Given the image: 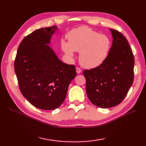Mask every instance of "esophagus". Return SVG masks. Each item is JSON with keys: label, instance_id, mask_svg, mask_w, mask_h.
Here are the masks:
<instances>
[{"label": "esophagus", "instance_id": "1", "mask_svg": "<svg viewBox=\"0 0 146 146\" xmlns=\"http://www.w3.org/2000/svg\"><path fill=\"white\" fill-rule=\"evenodd\" d=\"M76 71L77 73L80 74V73H81L82 70H81V69H80V68H78V67H76Z\"/></svg>", "mask_w": 146, "mask_h": 146}]
</instances>
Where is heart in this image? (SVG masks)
<instances>
[{"instance_id": "1", "label": "heart", "mask_w": 146, "mask_h": 146, "mask_svg": "<svg viewBox=\"0 0 146 146\" xmlns=\"http://www.w3.org/2000/svg\"><path fill=\"white\" fill-rule=\"evenodd\" d=\"M68 42L61 40V48L70 58L74 51L80 52L79 62L86 68H95L107 58L110 48V40L90 27H78L71 30L67 35Z\"/></svg>"}]
</instances>
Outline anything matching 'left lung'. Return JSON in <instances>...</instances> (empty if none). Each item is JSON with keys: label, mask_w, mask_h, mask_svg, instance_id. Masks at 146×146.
I'll list each match as a JSON object with an SVG mask.
<instances>
[{"label": "left lung", "mask_w": 146, "mask_h": 146, "mask_svg": "<svg viewBox=\"0 0 146 146\" xmlns=\"http://www.w3.org/2000/svg\"><path fill=\"white\" fill-rule=\"evenodd\" d=\"M110 31L113 41L107 58L100 66L83 73L89 100L100 108L119 105L134 81V58L127 40L117 31Z\"/></svg>", "instance_id": "8db88e82"}]
</instances>
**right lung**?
Here are the masks:
<instances>
[{
	"label": "right lung",
	"instance_id": "add662e5",
	"mask_svg": "<svg viewBox=\"0 0 146 146\" xmlns=\"http://www.w3.org/2000/svg\"><path fill=\"white\" fill-rule=\"evenodd\" d=\"M56 26L37 29L18 47L14 70L22 94L42 110L57 108L66 98L70 82L76 75L75 65L58 58L50 46Z\"/></svg>",
	"mask_w": 146,
	"mask_h": 146
}]
</instances>
